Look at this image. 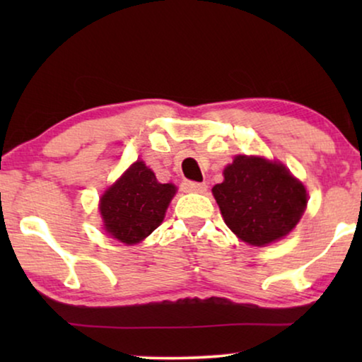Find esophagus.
I'll return each mask as SVG.
<instances>
[{"mask_svg":"<svg viewBox=\"0 0 362 362\" xmlns=\"http://www.w3.org/2000/svg\"><path fill=\"white\" fill-rule=\"evenodd\" d=\"M182 189L187 192H206L207 185L206 182H196V181H185L182 182Z\"/></svg>","mask_w":362,"mask_h":362,"instance_id":"1","label":"esophagus"}]
</instances>
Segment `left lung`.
I'll return each instance as SVG.
<instances>
[{
	"label": "left lung",
	"instance_id": "left-lung-1",
	"mask_svg": "<svg viewBox=\"0 0 362 362\" xmlns=\"http://www.w3.org/2000/svg\"><path fill=\"white\" fill-rule=\"evenodd\" d=\"M221 214L234 234L250 245L285 237L306 207V189L280 163L237 156L212 187Z\"/></svg>",
	"mask_w": 362,
	"mask_h": 362
}]
</instances>
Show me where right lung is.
I'll list each match as a JSON object with an SVG mask.
<instances>
[{"mask_svg": "<svg viewBox=\"0 0 362 362\" xmlns=\"http://www.w3.org/2000/svg\"><path fill=\"white\" fill-rule=\"evenodd\" d=\"M176 187L161 185L155 173L136 161L100 199L103 226L123 244H136L165 219Z\"/></svg>", "mask_w": 362, "mask_h": 362, "instance_id": "1", "label": "right lung"}]
</instances>
